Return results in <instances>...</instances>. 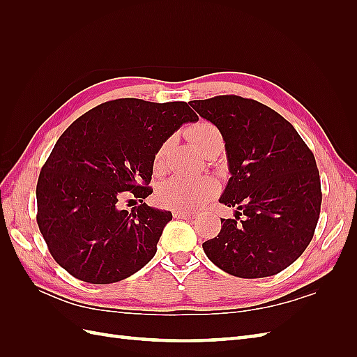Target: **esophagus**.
Masks as SVG:
<instances>
[{"label":"esophagus","mask_w":357,"mask_h":357,"mask_svg":"<svg viewBox=\"0 0 357 357\" xmlns=\"http://www.w3.org/2000/svg\"><path fill=\"white\" fill-rule=\"evenodd\" d=\"M172 214L176 219H193V214L189 211H174Z\"/></svg>","instance_id":"1"}]
</instances>
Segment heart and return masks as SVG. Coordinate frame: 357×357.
Instances as JSON below:
<instances>
[{
  "label": "heart",
  "mask_w": 357,
  "mask_h": 357,
  "mask_svg": "<svg viewBox=\"0 0 357 357\" xmlns=\"http://www.w3.org/2000/svg\"><path fill=\"white\" fill-rule=\"evenodd\" d=\"M190 143L199 153H204L213 143L222 142L219 129L208 122H201L189 131ZM167 144L162 146L155 156V169H159L164 164ZM218 183L208 176L186 177L177 174L162 183L158 190V201L160 205L176 211H193L207 202L218 193Z\"/></svg>",
  "instance_id": "obj_1"
}]
</instances>
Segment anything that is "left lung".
<instances>
[{
	"instance_id": "1",
	"label": "left lung",
	"mask_w": 357,
	"mask_h": 357,
	"mask_svg": "<svg viewBox=\"0 0 357 357\" xmlns=\"http://www.w3.org/2000/svg\"><path fill=\"white\" fill-rule=\"evenodd\" d=\"M189 104L223 137L231 177L219 201L236 208L202 244L205 255L235 277L278 274L304 253L317 226L314 155L283 116L255 100L220 95Z\"/></svg>"
}]
</instances>
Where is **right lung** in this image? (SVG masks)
<instances>
[{"instance_id":"1","label":"right lung","mask_w":357,"mask_h":357,"mask_svg":"<svg viewBox=\"0 0 357 357\" xmlns=\"http://www.w3.org/2000/svg\"><path fill=\"white\" fill-rule=\"evenodd\" d=\"M198 116L183 101L121 98L74 121L37 183V223L53 259L92 284L121 282L152 261L171 211L149 207L158 150ZM132 195L142 204L118 207ZM132 201V199H131Z\"/></svg>"}]
</instances>
